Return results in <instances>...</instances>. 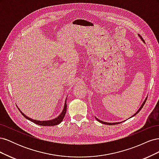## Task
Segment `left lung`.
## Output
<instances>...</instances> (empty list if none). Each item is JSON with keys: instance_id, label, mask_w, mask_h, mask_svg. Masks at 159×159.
<instances>
[{"instance_id": "left-lung-1", "label": "left lung", "mask_w": 159, "mask_h": 159, "mask_svg": "<svg viewBox=\"0 0 159 159\" xmlns=\"http://www.w3.org/2000/svg\"><path fill=\"white\" fill-rule=\"evenodd\" d=\"M139 37H140V38H141V39L142 40V41L143 42H145V41H144V40L143 39V38H142V37L141 36H139ZM147 97L145 98V101H144V102H143V103H142V105H141V106L140 107H139V109H138V111H137L135 113H134L133 115H132V116L131 117H134V115H136L139 111H140L141 110V109L143 108V105H145V102H146V101H147ZM95 118L96 119H97V121H98L99 122H100L101 123H103V124H105V125H116V124H119V123H121V122H117V123H107V122H104V121H101V120H99V119H98L97 117H95Z\"/></svg>"}]
</instances>
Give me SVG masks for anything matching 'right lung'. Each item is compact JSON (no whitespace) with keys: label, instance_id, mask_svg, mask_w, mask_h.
<instances>
[{"label":"right lung","instance_id":"1","mask_svg":"<svg viewBox=\"0 0 159 159\" xmlns=\"http://www.w3.org/2000/svg\"><path fill=\"white\" fill-rule=\"evenodd\" d=\"M67 98H68V97H67ZM66 100H67V98L66 99V101H65L64 109H63V110H62V111L60 114L59 116H57L56 118L53 119L52 120H48V121H38V120H35V119H31L30 117H28V116H26L25 114H24L22 112V111L18 108V107H17L18 108L19 111H20V112L22 113V115H23L24 117H25V118H26L27 119L30 120V121H32L33 123H34L38 125H42V126H54V125H57L60 124L62 121H63V119L64 118V116H65V115L66 113V110H67Z\"/></svg>","mask_w":159,"mask_h":159}]
</instances>
